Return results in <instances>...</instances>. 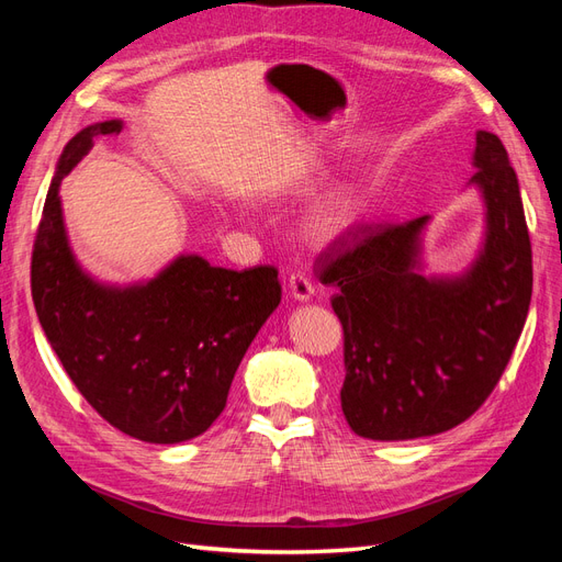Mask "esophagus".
<instances>
[{
    "label": "esophagus",
    "mask_w": 562,
    "mask_h": 562,
    "mask_svg": "<svg viewBox=\"0 0 562 562\" xmlns=\"http://www.w3.org/2000/svg\"><path fill=\"white\" fill-rule=\"evenodd\" d=\"M288 288H291L293 297L300 302H307L314 297V283L310 281L307 274H302V271H293V274L288 277Z\"/></svg>",
    "instance_id": "esophagus-1"
}]
</instances>
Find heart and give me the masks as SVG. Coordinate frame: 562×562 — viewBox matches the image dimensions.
I'll use <instances>...</instances> for the list:
<instances>
[{
	"instance_id": "b5f03b06",
	"label": "heart",
	"mask_w": 562,
	"mask_h": 562,
	"mask_svg": "<svg viewBox=\"0 0 562 562\" xmlns=\"http://www.w3.org/2000/svg\"><path fill=\"white\" fill-rule=\"evenodd\" d=\"M359 220V199L349 192H337L328 201H323L314 217V227L323 236H335L349 229Z\"/></svg>"
}]
</instances>
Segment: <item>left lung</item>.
<instances>
[{
    "mask_svg": "<svg viewBox=\"0 0 562 562\" xmlns=\"http://www.w3.org/2000/svg\"><path fill=\"white\" fill-rule=\"evenodd\" d=\"M469 184L485 203V239L467 271L427 277L422 232L359 223L326 255L321 281L345 330L342 413L353 434L411 440L469 419L512 359L532 297V248L516 171L495 133H475Z\"/></svg>",
    "mask_w": 562,
    "mask_h": 562,
    "instance_id": "obj_1",
    "label": "left lung"
}]
</instances>
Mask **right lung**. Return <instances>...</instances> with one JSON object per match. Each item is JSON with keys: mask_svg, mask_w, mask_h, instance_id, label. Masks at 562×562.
Returning a JSON list of instances; mask_svg holds the SVG:
<instances>
[{"mask_svg": "<svg viewBox=\"0 0 562 562\" xmlns=\"http://www.w3.org/2000/svg\"><path fill=\"white\" fill-rule=\"evenodd\" d=\"M119 119L65 145L32 250V300L44 335L79 394L114 429L145 443H182L227 405L246 349L281 302L269 265L234 271L180 255L155 279L108 285L83 271L67 241L60 180Z\"/></svg>", "mask_w": 562, "mask_h": 562, "instance_id": "right-lung-1", "label": "right lung"}]
</instances>
